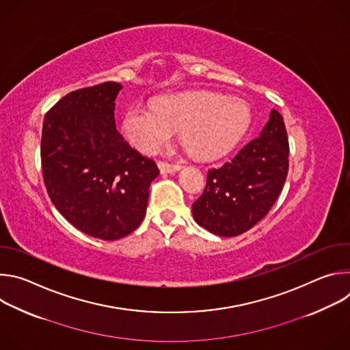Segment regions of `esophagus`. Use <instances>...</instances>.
Segmentation results:
<instances>
[{"mask_svg": "<svg viewBox=\"0 0 350 350\" xmlns=\"http://www.w3.org/2000/svg\"><path fill=\"white\" fill-rule=\"evenodd\" d=\"M162 173H174L181 169V165L178 163H167V162H159L158 163Z\"/></svg>", "mask_w": 350, "mask_h": 350, "instance_id": "1", "label": "esophagus"}]
</instances>
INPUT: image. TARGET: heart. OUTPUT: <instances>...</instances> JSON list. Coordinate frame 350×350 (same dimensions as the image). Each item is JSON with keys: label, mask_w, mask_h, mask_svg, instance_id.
Instances as JSON below:
<instances>
[{"label": "heart", "mask_w": 350, "mask_h": 350, "mask_svg": "<svg viewBox=\"0 0 350 350\" xmlns=\"http://www.w3.org/2000/svg\"><path fill=\"white\" fill-rule=\"evenodd\" d=\"M247 119V107L237 96L187 92L161 98L155 107H130L123 130L129 141L145 154L162 151L181 130L184 145L193 157L212 159L235 145Z\"/></svg>", "instance_id": "b5f03b06"}]
</instances>
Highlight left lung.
<instances>
[{
  "label": "left lung",
  "instance_id": "1",
  "mask_svg": "<svg viewBox=\"0 0 350 350\" xmlns=\"http://www.w3.org/2000/svg\"><path fill=\"white\" fill-rule=\"evenodd\" d=\"M285 123L273 109L260 135L223 166L211 169L206 187L192 204L195 221L220 237H235L271 209L288 174Z\"/></svg>",
  "mask_w": 350,
  "mask_h": 350
}]
</instances>
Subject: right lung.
Instances as JSON below:
<instances>
[{
  "instance_id": "obj_1",
  "label": "right lung",
  "mask_w": 350,
  "mask_h": 350,
  "mask_svg": "<svg viewBox=\"0 0 350 350\" xmlns=\"http://www.w3.org/2000/svg\"><path fill=\"white\" fill-rule=\"evenodd\" d=\"M122 85L107 81L69 92L45 115L41 167L58 212L81 232L115 241L144 220L157 163L131 148L115 124Z\"/></svg>"
}]
</instances>
